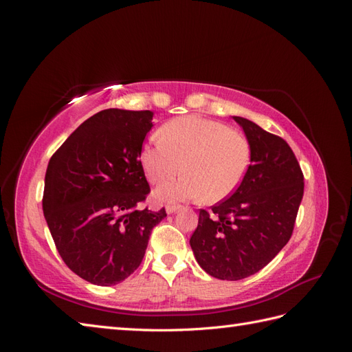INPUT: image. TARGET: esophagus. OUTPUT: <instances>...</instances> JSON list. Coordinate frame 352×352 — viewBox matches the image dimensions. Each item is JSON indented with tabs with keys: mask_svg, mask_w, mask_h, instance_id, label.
Segmentation results:
<instances>
[{
	"mask_svg": "<svg viewBox=\"0 0 352 352\" xmlns=\"http://www.w3.org/2000/svg\"><path fill=\"white\" fill-rule=\"evenodd\" d=\"M180 208V206H176V204H168V206H166V212L167 214H173V212H176V211H179Z\"/></svg>",
	"mask_w": 352,
	"mask_h": 352,
	"instance_id": "1",
	"label": "esophagus"
}]
</instances>
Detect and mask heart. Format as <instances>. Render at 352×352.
Instances as JSON below:
<instances>
[{
	"mask_svg": "<svg viewBox=\"0 0 352 352\" xmlns=\"http://www.w3.org/2000/svg\"><path fill=\"white\" fill-rule=\"evenodd\" d=\"M162 140H151L141 148L140 162L150 182L158 185L185 175L155 189L160 202L198 201L219 202L230 197L250 167V144L241 132L226 124L198 116L179 117L166 123Z\"/></svg>",
	"mask_w": 352,
	"mask_h": 352,
	"instance_id": "heart-1",
	"label": "heart"
}]
</instances>
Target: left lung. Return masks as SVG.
Wrapping results in <instances>:
<instances>
[{"label": "left lung", "mask_w": 352, "mask_h": 352, "mask_svg": "<svg viewBox=\"0 0 352 352\" xmlns=\"http://www.w3.org/2000/svg\"><path fill=\"white\" fill-rule=\"evenodd\" d=\"M250 144V167L228 199L199 210L189 239L212 278L241 280L260 272L289 241L304 195V176L291 146L258 124L233 116Z\"/></svg>", "instance_id": "8db88e82"}]
</instances>
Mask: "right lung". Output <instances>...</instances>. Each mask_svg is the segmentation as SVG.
I'll return each instance as SVG.
<instances>
[{
	"mask_svg": "<svg viewBox=\"0 0 352 352\" xmlns=\"http://www.w3.org/2000/svg\"><path fill=\"white\" fill-rule=\"evenodd\" d=\"M150 110L109 109L83 122L51 157L42 210L67 267L94 285L123 282L140 267L166 210H140L150 194L140 154Z\"/></svg>",
	"mask_w": 352,
	"mask_h": 352,
	"instance_id": "add662e5",
	"label": "right lung"
}]
</instances>
